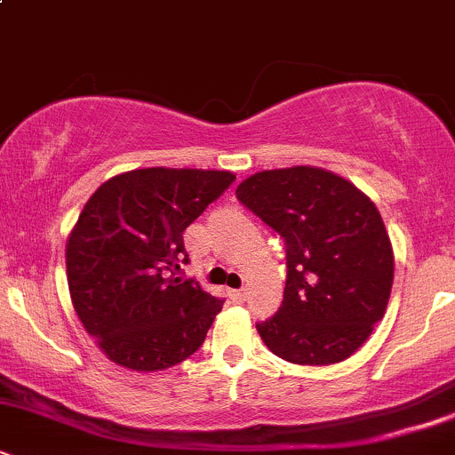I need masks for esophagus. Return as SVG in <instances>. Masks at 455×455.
I'll return each mask as SVG.
<instances>
[{
    "instance_id": "1",
    "label": "esophagus",
    "mask_w": 455,
    "mask_h": 455,
    "mask_svg": "<svg viewBox=\"0 0 455 455\" xmlns=\"http://www.w3.org/2000/svg\"><path fill=\"white\" fill-rule=\"evenodd\" d=\"M231 295L235 297V299L243 301L245 299V289H235V291H231Z\"/></svg>"
}]
</instances>
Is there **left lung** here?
<instances>
[{"instance_id":"8db88e82","label":"left lung","mask_w":455,"mask_h":455,"mask_svg":"<svg viewBox=\"0 0 455 455\" xmlns=\"http://www.w3.org/2000/svg\"><path fill=\"white\" fill-rule=\"evenodd\" d=\"M235 195L286 245L284 299L257 323L269 351L301 365L351 357L383 318L394 284V250L374 203L315 166L263 171Z\"/></svg>"}]
</instances>
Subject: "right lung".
Instances as JSON below:
<instances>
[{"mask_svg": "<svg viewBox=\"0 0 455 455\" xmlns=\"http://www.w3.org/2000/svg\"><path fill=\"white\" fill-rule=\"evenodd\" d=\"M233 181L228 171L158 166L113 177L85 203L68 239V286L115 363L164 370L205 342L224 299L175 274L190 263L184 231Z\"/></svg>", "mask_w": 455, "mask_h": 455, "instance_id": "obj_1", "label": "right lung"}]
</instances>
